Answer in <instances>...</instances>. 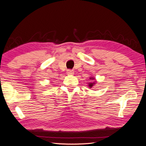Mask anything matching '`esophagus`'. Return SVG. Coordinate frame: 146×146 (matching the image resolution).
Listing matches in <instances>:
<instances>
[{
	"label": "esophagus",
	"mask_w": 146,
	"mask_h": 146,
	"mask_svg": "<svg viewBox=\"0 0 146 146\" xmlns=\"http://www.w3.org/2000/svg\"><path fill=\"white\" fill-rule=\"evenodd\" d=\"M74 70H68L66 71V74L68 75H73L74 74Z\"/></svg>",
	"instance_id": "obj_1"
}]
</instances>
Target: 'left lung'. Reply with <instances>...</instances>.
Instances as JSON below:
<instances>
[{
	"instance_id": "8db88e82",
	"label": "left lung",
	"mask_w": 146,
	"mask_h": 146,
	"mask_svg": "<svg viewBox=\"0 0 146 146\" xmlns=\"http://www.w3.org/2000/svg\"><path fill=\"white\" fill-rule=\"evenodd\" d=\"M89 79L90 80H91L92 81H95V78H93V77H91L90 78H89ZM96 81L95 82H92L91 83H89V88H92V87H93L94 86H95V84H96Z\"/></svg>"
}]
</instances>
